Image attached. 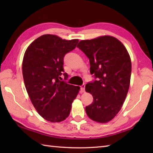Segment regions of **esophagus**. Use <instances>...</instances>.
Masks as SVG:
<instances>
[{
  "label": "esophagus",
  "instance_id": "obj_1",
  "mask_svg": "<svg viewBox=\"0 0 153 153\" xmlns=\"http://www.w3.org/2000/svg\"><path fill=\"white\" fill-rule=\"evenodd\" d=\"M85 84H83V85L80 87V89H81V91H82V92H85Z\"/></svg>",
  "mask_w": 153,
  "mask_h": 153
}]
</instances>
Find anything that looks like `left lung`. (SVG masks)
I'll list each match as a JSON object with an SVG mask.
<instances>
[{"mask_svg": "<svg viewBox=\"0 0 153 153\" xmlns=\"http://www.w3.org/2000/svg\"><path fill=\"white\" fill-rule=\"evenodd\" d=\"M77 47L89 59L90 73L96 79L85 85L93 97L92 104L85 107L87 114L95 122H108L119 112L128 94L130 56L121 42L108 35L82 40Z\"/></svg>", "mask_w": 153, "mask_h": 153, "instance_id": "1", "label": "left lung"}]
</instances>
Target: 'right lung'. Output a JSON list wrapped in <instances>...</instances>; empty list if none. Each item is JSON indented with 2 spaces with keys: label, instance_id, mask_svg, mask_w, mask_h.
Wrapping results in <instances>:
<instances>
[{
  "label": "right lung",
  "instance_id": "add662e5",
  "mask_svg": "<svg viewBox=\"0 0 153 153\" xmlns=\"http://www.w3.org/2000/svg\"><path fill=\"white\" fill-rule=\"evenodd\" d=\"M78 39L65 40L54 35H43L25 51L22 73L31 101L44 119L60 122L69 116L71 104L80 87L61 81L65 54L74 50Z\"/></svg>",
  "mask_w": 153,
  "mask_h": 153
}]
</instances>
